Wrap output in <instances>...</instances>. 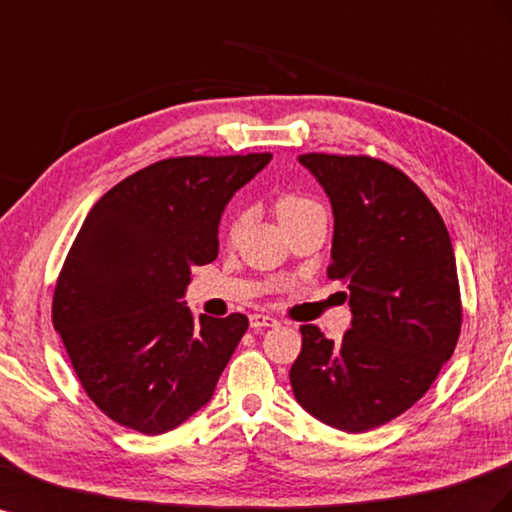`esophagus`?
<instances>
[{
	"label": "esophagus",
	"instance_id": "1",
	"mask_svg": "<svg viewBox=\"0 0 512 512\" xmlns=\"http://www.w3.org/2000/svg\"><path fill=\"white\" fill-rule=\"evenodd\" d=\"M250 325L254 329H260V327H275L278 325V319H273V316L269 314H252L250 316Z\"/></svg>",
	"mask_w": 512,
	"mask_h": 512
}]
</instances>
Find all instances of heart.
Segmentation results:
<instances>
[{
    "mask_svg": "<svg viewBox=\"0 0 512 512\" xmlns=\"http://www.w3.org/2000/svg\"><path fill=\"white\" fill-rule=\"evenodd\" d=\"M312 209H319V204H314L312 200L303 198V196H297V193H286V196H282L278 200V217H280L282 224L288 222V219H295V217L308 213ZM243 224H245V215L243 213L234 215L230 219V224H228V234H230V237H234V234H239Z\"/></svg>",
    "mask_w": 512,
    "mask_h": 512,
    "instance_id": "b5f03b06",
    "label": "heart"
}]
</instances>
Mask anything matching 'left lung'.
<instances>
[{
    "mask_svg": "<svg viewBox=\"0 0 512 512\" xmlns=\"http://www.w3.org/2000/svg\"><path fill=\"white\" fill-rule=\"evenodd\" d=\"M334 211L327 275L349 286L342 342L301 325L290 368L299 405L321 422L362 433L426 394L457 347L463 308L450 234L424 191L366 155H299Z\"/></svg>",
    "mask_w": 512,
    "mask_h": 512,
    "instance_id": "8db88e82",
    "label": "left lung"
}]
</instances>
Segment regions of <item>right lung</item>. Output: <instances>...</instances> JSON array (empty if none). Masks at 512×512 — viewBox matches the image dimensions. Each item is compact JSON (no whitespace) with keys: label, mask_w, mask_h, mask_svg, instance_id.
Returning a JSON list of instances; mask_svg holds the SVG:
<instances>
[{"label":"right lung","mask_w":512,"mask_h":512,"mask_svg":"<svg viewBox=\"0 0 512 512\" xmlns=\"http://www.w3.org/2000/svg\"><path fill=\"white\" fill-rule=\"evenodd\" d=\"M271 153L174 157L124 178L92 206L68 250L51 319L81 388L107 418L168 433L209 403L245 314L193 319V265L217 258L234 191Z\"/></svg>","instance_id":"1"}]
</instances>
